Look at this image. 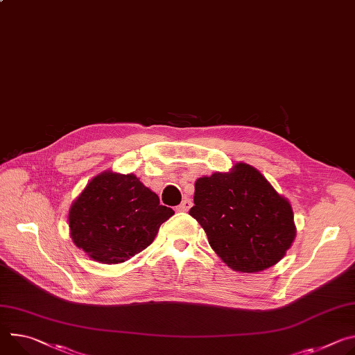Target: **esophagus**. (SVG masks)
<instances>
[{
    "mask_svg": "<svg viewBox=\"0 0 355 355\" xmlns=\"http://www.w3.org/2000/svg\"><path fill=\"white\" fill-rule=\"evenodd\" d=\"M191 207H192V201H191V200H184V201L177 207V211H178V212H187Z\"/></svg>",
    "mask_w": 355,
    "mask_h": 355,
    "instance_id": "esophagus-1",
    "label": "esophagus"
}]
</instances>
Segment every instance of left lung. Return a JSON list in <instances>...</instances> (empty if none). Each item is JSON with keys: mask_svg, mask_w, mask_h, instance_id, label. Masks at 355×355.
<instances>
[{"mask_svg": "<svg viewBox=\"0 0 355 355\" xmlns=\"http://www.w3.org/2000/svg\"><path fill=\"white\" fill-rule=\"evenodd\" d=\"M189 215L200 222L222 262L235 272L272 268L296 238L288 200L246 163L198 178Z\"/></svg>", "mask_w": 355, "mask_h": 355, "instance_id": "1", "label": "left lung"}]
</instances>
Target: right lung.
Masks as SVG:
<instances>
[{"label": "right lung", "instance_id": "right-lung-1", "mask_svg": "<svg viewBox=\"0 0 355 355\" xmlns=\"http://www.w3.org/2000/svg\"><path fill=\"white\" fill-rule=\"evenodd\" d=\"M173 215L133 173L106 170L93 177L72 202L69 234L93 261L117 265L146 249Z\"/></svg>", "mask_w": 355, "mask_h": 355}]
</instances>
